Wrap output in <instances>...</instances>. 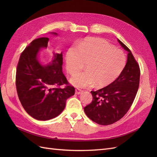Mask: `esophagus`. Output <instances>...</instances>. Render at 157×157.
Instances as JSON below:
<instances>
[{
    "instance_id": "1",
    "label": "esophagus",
    "mask_w": 157,
    "mask_h": 157,
    "mask_svg": "<svg viewBox=\"0 0 157 157\" xmlns=\"http://www.w3.org/2000/svg\"><path fill=\"white\" fill-rule=\"evenodd\" d=\"M82 90L78 89V88L75 89V94H82Z\"/></svg>"
}]
</instances>
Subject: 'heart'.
I'll return each mask as SVG.
<instances>
[{
	"instance_id": "obj_1",
	"label": "heart",
	"mask_w": 157,
	"mask_h": 157,
	"mask_svg": "<svg viewBox=\"0 0 157 157\" xmlns=\"http://www.w3.org/2000/svg\"><path fill=\"white\" fill-rule=\"evenodd\" d=\"M126 58L123 52L108 42L98 38H88L78 47L73 46L65 55L66 69L70 74L82 69L86 63V71L78 72L71 78V82L79 88L106 86L115 80L124 69Z\"/></svg>"
}]
</instances>
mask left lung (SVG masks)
Returning <instances> with one entry per match:
<instances>
[{
	"instance_id": "obj_1",
	"label": "left lung",
	"mask_w": 157,
	"mask_h": 157,
	"mask_svg": "<svg viewBox=\"0 0 157 157\" xmlns=\"http://www.w3.org/2000/svg\"><path fill=\"white\" fill-rule=\"evenodd\" d=\"M118 41L128 52L124 68L111 84L91 91L92 101L84 108L90 119L100 125L112 124L121 119L130 108L139 88L140 66L130 49Z\"/></svg>"
}]
</instances>
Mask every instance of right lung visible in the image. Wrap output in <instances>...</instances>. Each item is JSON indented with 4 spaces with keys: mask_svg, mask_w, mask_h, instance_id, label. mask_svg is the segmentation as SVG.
Returning <instances> with one entry per match:
<instances>
[{
    "mask_svg": "<svg viewBox=\"0 0 157 157\" xmlns=\"http://www.w3.org/2000/svg\"><path fill=\"white\" fill-rule=\"evenodd\" d=\"M51 34L57 35L56 33ZM49 39L41 37L33 40L23 51L17 64L16 85L19 99L25 111L39 121L58 117L65 107L66 100L75 94L62 72L63 54L54 53L51 62L42 65L38 60L42 48H46Z\"/></svg>",
    "mask_w": 157,
    "mask_h": 157,
    "instance_id": "add662e5",
    "label": "right lung"
}]
</instances>
